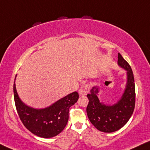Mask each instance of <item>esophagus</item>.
I'll use <instances>...</instances> for the list:
<instances>
[{
	"mask_svg": "<svg viewBox=\"0 0 150 150\" xmlns=\"http://www.w3.org/2000/svg\"><path fill=\"white\" fill-rule=\"evenodd\" d=\"M90 90V88L88 86V84H84L83 86H81V87L80 88V89L79 90V93L80 95L84 96L86 95L88 93Z\"/></svg>",
	"mask_w": 150,
	"mask_h": 150,
	"instance_id": "esophagus-1",
	"label": "esophagus"
}]
</instances>
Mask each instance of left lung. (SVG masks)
<instances>
[{"mask_svg":"<svg viewBox=\"0 0 150 150\" xmlns=\"http://www.w3.org/2000/svg\"><path fill=\"white\" fill-rule=\"evenodd\" d=\"M118 65L127 70L126 88L121 99L112 106L103 104L98 98L99 88L93 87L87 95L89 102L86 111L92 125L100 132L111 133L126 125L134 112L136 103L134 77L132 69L120 53H118Z\"/></svg>","mask_w":150,"mask_h":150,"instance_id":"left-lung-1","label":"left lung"}]
</instances>
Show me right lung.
Listing matches in <instances>:
<instances>
[{"mask_svg": "<svg viewBox=\"0 0 150 150\" xmlns=\"http://www.w3.org/2000/svg\"><path fill=\"white\" fill-rule=\"evenodd\" d=\"M13 88L16 108L22 123L33 134L44 138L54 137L63 130L69 119V108L79 97L78 92H74L47 108L35 109L22 102L15 82Z\"/></svg>", "mask_w": 150, "mask_h": 150, "instance_id": "add662e5", "label": "right lung"}]
</instances>
